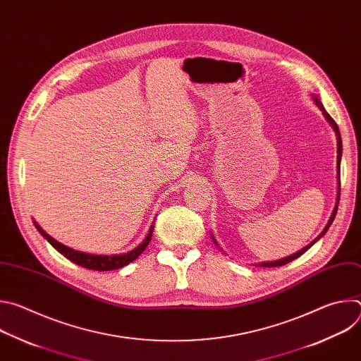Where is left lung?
<instances>
[{
	"label": "left lung",
	"instance_id": "left-lung-1",
	"mask_svg": "<svg viewBox=\"0 0 361 361\" xmlns=\"http://www.w3.org/2000/svg\"><path fill=\"white\" fill-rule=\"evenodd\" d=\"M313 95V94H312ZM313 99H314V102H316V106L320 109V111L323 113V116H324V118L327 120V123L330 124V127L333 128V131L336 133V138H337V197H336V205H334V210H333V213H331V216H330V220H329V223L326 224V227H324V230L310 243V244H307L304 248H301V250H298L297 252H294V254H291V255H288V257H284V259H280V260H274V262H266V263H259L257 266H260V267H280V266H284V264H287V263H290V262H293V260H295V259H298L300 255H302L308 248H310L312 245H314V243H317L326 233H327V230H329V227L331 226V223H333V220L336 219V214H337V209H338V200H340V161H341V152H343V144H341V135H340V131H338V127H337V124L334 123V120L330 117V114L326 111V109L323 107V104H322V101L317 98V95H313ZM212 238H213V241H214V244L217 245V247H220L219 244H217V241H216V238H214V235H212ZM221 250V248H220Z\"/></svg>",
	"mask_w": 361,
	"mask_h": 361
}]
</instances>
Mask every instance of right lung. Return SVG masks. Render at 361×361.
<instances>
[{
  "label": "right lung",
  "instance_id": "1",
  "mask_svg": "<svg viewBox=\"0 0 361 361\" xmlns=\"http://www.w3.org/2000/svg\"><path fill=\"white\" fill-rule=\"evenodd\" d=\"M34 226L35 228L39 231V234L53 245L59 252H61L66 259H68L70 262L84 267V269H90V270H97V271H110V270H117L121 269L127 264H130L131 262H134L137 257L147 248L151 235H152V230L154 226L149 227L148 234L145 235V238L142 240V243L140 245H137L134 250L124 252V254H114V255H99V254H90V252H82L78 250H74L71 247L64 245L63 243H59L56 238L51 237L49 234H47L39 224L34 220Z\"/></svg>",
  "mask_w": 361,
  "mask_h": 361
}]
</instances>
